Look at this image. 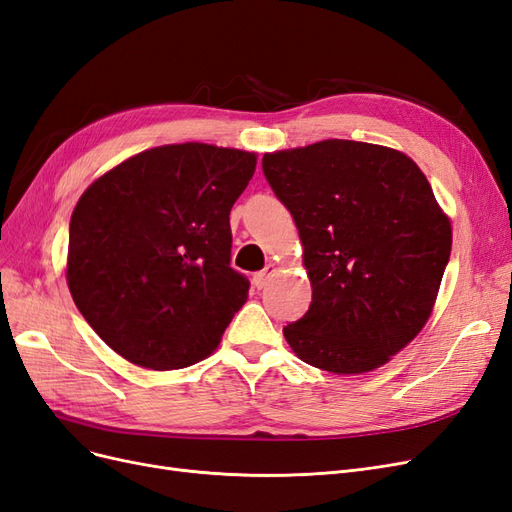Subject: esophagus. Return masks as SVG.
I'll use <instances>...</instances> for the list:
<instances>
[{
  "mask_svg": "<svg viewBox=\"0 0 512 512\" xmlns=\"http://www.w3.org/2000/svg\"><path fill=\"white\" fill-rule=\"evenodd\" d=\"M272 272H274V266H266L263 270H259V272H255L253 274V285L257 287V289H263L268 285V280H270V276H272Z\"/></svg>",
  "mask_w": 512,
  "mask_h": 512,
  "instance_id": "obj_1",
  "label": "esophagus"
}]
</instances>
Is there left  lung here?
I'll return each instance as SVG.
<instances>
[{
	"label": "left lung",
	"instance_id": "8db88e82",
	"mask_svg": "<svg viewBox=\"0 0 512 512\" xmlns=\"http://www.w3.org/2000/svg\"><path fill=\"white\" fill-rule=\"evenodd\" d=\"M263 176L287 206L312 285L283 334L306 364L381 368L430 319L451 255V221L425 174L387 146L323 140L268 153Z\"/></svg>",
	"mask_w": 512,
	"mask_h": 512
}]
</instances>
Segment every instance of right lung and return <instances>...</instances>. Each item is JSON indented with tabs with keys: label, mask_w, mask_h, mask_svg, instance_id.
<instances>
[{
	"label": "right lung",
	"mask_w": 512,
	"mask_h": 512,
	"mask_svg": "<svg viewBox=\"0 0 512 512\" xmlns=\"http://www.w3.org/2000/svg\"><path fill=\"white\" fill-rule=\"evenodd\" d=\"M255 166V153L236 148L168 144L82 193L65 274L80 315L112 351L178 370L217 349L251 287L229 268V212Z\"/></svg>",
	"instance_id": "add662e5"
}]
</instances>
